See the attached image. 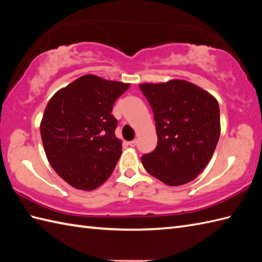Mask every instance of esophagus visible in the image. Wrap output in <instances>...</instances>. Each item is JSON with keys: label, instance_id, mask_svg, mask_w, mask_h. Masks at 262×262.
<instances>
[{"label": "esophagus", "instance_id": "1", "mask_svg": "<svg viewBox=\"0 0 262 262\" xmlns=\"http://www.w3.org/2000/svg\"><path fill=\"white\" fill-rule=\"evenodd\" d=\"M136 140H134V141H130V142H128L127 144H128V145H129V146H132V147H134L135 145H136Z\"/></svg>", "mask_w": 262, "mask_h": 262}]
</instances>
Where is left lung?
<instances>
[{
  "mask_svg": "<svg viewBox=\"0 0 262 262\" xmlns=\"http://www.w3.org/2000/svg\"><path fill=\"white\" fill-rule=\"evenodd\" d=\"M140 89L152 107L158 135L154 151L141 158L143 166L168 186L192 181L208 164L219 142V102L185 80L142 83Z\"/></svg>",
  "mask_w": 262,
  "mask_h": 262,
  "instance_id": "8db88e82",
  "label": "left lung"
}]
</instances>
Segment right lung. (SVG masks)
I'll list each match as a JSON object with an SVG mask.
<instances>
[{
  "label": "right lung",
  "mask_w": 262,
  "mask_h": 262,
  "mask_svg": "<svg viewBox=\"0 0 262 262\" xmlns=\"http://www.w3.org/2000/svg\"><path fill=\"white\" fill-rule=\"evenodd\" d=\"M129 83L86 74L49 100L40 122L48 162L64 181L79 190L100 187L115 170L121 141L115 135L114 103Z\"/></svg>",
  "instance_id": "1"
}]
</instances>
